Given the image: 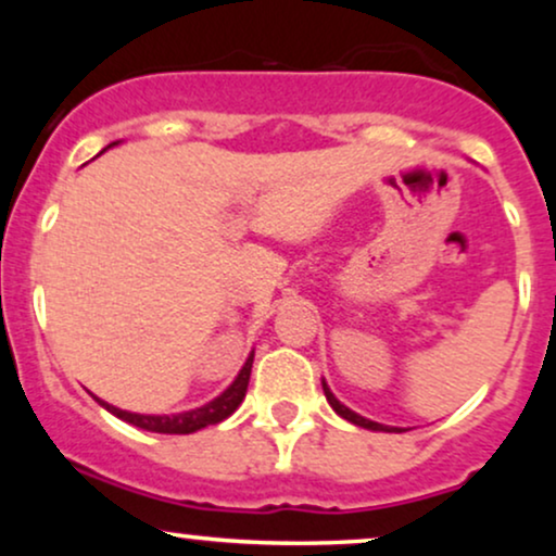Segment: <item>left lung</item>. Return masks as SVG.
I'll use <instances>...</instances> for the list:
<instances>
[{"instance_id": "1", "label": "left lung", "mask_w": 556, "mask_h": 556, "mask_svg": "<svg viewBox=\"0 0 556 556\" xmlns=\"http://www.w3.org/2000/svg\"><path fill=\"white\" fill-rule=\"evenodd\" d=\"M321 387H324V394H327L329 405L334 407V413H337V416H342L344 420H350V424L361 426V429H371V431H389V433H402V431H405V429H397V426H384V424H376V420H368V418L358 416V413H355V410H350V407H344L342 402L337 400L334 394H331V389L327 387V381H321Z\"/></svg>"}]
</instances>
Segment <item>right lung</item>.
I'll return each instance as SVG.
<instances>
[{"instance_id":"right-lung-1","label":"right lung","mask_w":556,"mask_h":556,"mask_svg":"<svg viewBox=\"0 0 556 556\" xmlns=\"http://www.w3.org/2000/svg\"><path fill=\"white\" fill-rule=\"evenodd\" d=\"M251 368H253V353L248 355V361L242 363L240 374L235 376L232 384H229L219 397L206 402L203 407H193V410H185V413H172V416H140V413L119 410V407H114L110 402L99 397H96V402H99L101 407H106L112 416L125 420V424L138 426V429L154 431V433H193V431L206 429V426L222 424V420L229 418L235 410H238L240 402L245 400L248 381H251Z\"/></svg>"}]
</instances>
